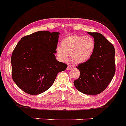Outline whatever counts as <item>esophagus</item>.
<instances>
[{"label":"esophagus","mask_w":126,"mask_h":126,"mask_svg":"<svg viewBox=\"0 0 126 126\" xmlns=\"http://www.w3.org/2000/svg\"><path fill=\"white\" fill-rule=\"evenodd\" d=\"M71 69H72V67L70 66V65H68V66H67V70L69 71V70H71Z\"/></svg>","instance_id":"obj_1"}]
</instances>
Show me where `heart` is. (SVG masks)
<instances>
[{"instance_id":"b5f03b06","label":"heart","mask_w":126,"mask_h":126,"mask_svg":"<svg viewBox=\"0 0 126 126\" xmlns=\"http://www.w3.org/2000/svg\"><path fill=\"white\" fill-rule=\"evenodd\" d=\"M95 48V42L89 36L74 35L63 39L61 47L57 49V54L63 61L68 59L70 55L71 61L75 63H81L89 60Z\"/></svg>"}]
</instances>
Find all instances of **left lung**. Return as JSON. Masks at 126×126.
Listing matches in <instances>:
<instances>
[{
    "label": "left lung",
    "instance_id": "left-lung-1",
    "mask_svg": "<svg viewBox=\"0 0 126 126\" xmlns=\"http://www.w3.org/2000/svg\"><path fill=\"white\" fill-rule=\"evenodd\" d=\"M95 42V48L89 60L78 65L80 76L73 81L80 92L89 95L100 94L107 89L115 73V50L102 34L89 32Z\"/></svg>",
    "mask_w": 126,
    "mask_h": 126
}]
</instances>
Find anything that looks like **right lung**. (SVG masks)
Here are the masks:
<instances>
[{"instance_id":"obj_1","label":"right lung","mask_w":126,"mask_h":126,"mask_svg":"<svg viewBox=\"0 0 126 126\" xmlns=\"http://www.w3.org/2000/svg\"><path fill=\"white\" fill-rule=\"evenodd\" d=\"M59 32L38 31L21 39L11 55L12 78L19 89L31 95L45 92L57 75L66 69L56 60Z\"/></svg>"}]
</instances>
